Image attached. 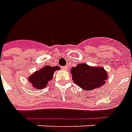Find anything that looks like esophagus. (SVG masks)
I'll use <instances>...</instances> for the list:
<instances>
[{
	"label": "esophagus",
	"mask_w": 132,
	"mask_h": 132,
	"mask_svg": "<svg viewBox=\"0 0 132 132\" xmlns=\"http://www.w3.org/2000/svg\"><path fill=\"white\" fill-rule=\"evenodd\" d=\"M68 69H69V67L67 66H63V67H62V69H63V70H65V71H67L68 70Z\"/></svg>",
	"instance_id": "obj_1"
}]
</instances>
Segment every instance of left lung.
Returning <instances> with one entry per match:
<instances>
[{
	"mask_svg": "<svg viewBox=\"0 0 132 132\" xmlns=\"http://www.w3.org/2000/svg\"><path fill=\"white\" fill-rule=\"evenodd\" d=\"M73 82L86 91L94 90L105 84L108 78L107 71L103 67L91 66L80 63L71 69Z\"/></svg>",
	"mask_w": 132,
	"mask_h": 132,
	"instance_id": "left-lung-1",
	"label": "left lung"
}]
</instances>
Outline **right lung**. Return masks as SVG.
<instances>
[{"label":"right lung","mask_w":132,"mask_h":132,"mask_svg":"<svg viewBox=\"0 0 132 132\" xmlns=\"http://www.w3.org/2000/svg\"><path fill=\"white\" fill-rule=\"evenodd\" d=\"M59 69V66H51L48 65L33 73L31 76H28V80L33 85L34 88L40 90L41 88L46 87L48 81H51L53 79L54 72Z\"/></svg>","instance_id":"obj_1"}]
</instances>
